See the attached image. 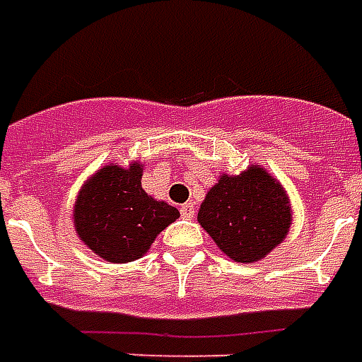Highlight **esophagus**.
Returning <instances> with one entry per match:
<instances>
[{
  "instance_id": "34e87169",
  "label": "esophagus",
  "mask_w": 362,
  "mask_h": 362,
  "mask_svg": "<svg viewBox=\"0 0 362 362\" xmlns=\"http://www.w3.org/2000/svg\"><path fill=\"white\" fill-rule=\"evenodd\" d=\"M180 214H182V218L192 220L194 218V202H186V204L182 206Z\"/></svg>"
}]
</instances>
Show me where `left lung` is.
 Returning <instances> with one entry per match:
<instances>
[{
	"label": "left lung",
	"mask_w": 362,
	"mask_h": 362,
	"mask_svg": "<svg viewBox=\"0 0 362 362\" xmlns=\"http://www.w3.org/2000/svg\"><path fill=\"white\" fill-rule=\"evenodd\" d=\"M198 224L234 262L267 258L293 226V206L281 182L250 164L240 174H222L198 210Z\"/></svg>",
	"instance_id": "1"
}]
</instances>
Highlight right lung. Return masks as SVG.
Wrapping results in <instances>:
<instances>
[{
    "instance_id": "obj_1",
    "label": "right lung",
    "mask_w": 362,
    "mask_h": 362,
    "mask_svg": "<svg viewBox=\"0 0 362 362\" xmlns=\"http://www.w3.org/2000/svg\"><path fill=\"white\" fill-rule=\"evenodd\" d=\"M144 166L106 164L83 182L74 204V228L92 252L114 264L142 258L180 212L142 188Z\"/></svg>"
}]
</instances>
